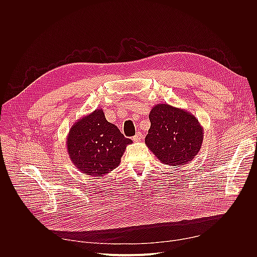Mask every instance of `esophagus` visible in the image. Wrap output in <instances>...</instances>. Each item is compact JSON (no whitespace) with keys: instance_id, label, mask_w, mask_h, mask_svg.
Here are the masks:
<instances>
[{"instance_id":"obj_1","label":"esophagus","mask_w":257,"mask_h":257,"mask_svg":"<svg viewBox=\"0 0 257 257\" xmlns=\"http://www.w3.org/2000/svg\"><path fill=\"white\" fill-rule=\"evenodd\" d=\"M142 139V134L140 133V132H138L134 137H133V140L135 141V142H138V141H140Z\"/></svg>"}]
</instances>
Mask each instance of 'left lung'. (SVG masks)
<instances>
[{
	"label": "left lung",
	"instance_id": "obj_1",
	"mask_svg": "<svg viewBox=\"0 0 257 257\" xmlns=\"http://www.w3.org/2000/svg\"><path fill=\"white\" fill-rule=\"evenodd\" d=\"M149 119L151 126L145 144L163 164L180 166L195 158L204 133L193 114L162 103L151 109Z\"/></svg>",
	"mask_w": 257,
	"mask_h": 257
}]
</instances>
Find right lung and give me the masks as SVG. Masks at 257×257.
<instances>
[{
    "label": "right lung",
    "instance_id": "add662e5",
    "mask_svg": "<svg viewBox=\"0 0 257 257\" xmlns=\"http://www.w3.org/2000/svg\"><path fill=\"white\" fill-rule=\"evenodd\" d=\"M131 143L132 140L125 138L116 125L106 120L102 109H96L72 125L66 146L77 169L100 178L119 166Z\"/></svg>",
    "mask_w": 257,
    "mask_h": 257
}]
</instances>
